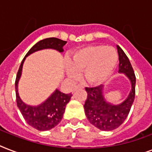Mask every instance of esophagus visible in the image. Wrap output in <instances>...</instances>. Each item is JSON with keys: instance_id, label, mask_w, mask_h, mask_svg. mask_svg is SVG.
Segmentation results:
<instances>
[{"instance_id": "obj_1", "label": "esophagus", "mask_w": 152, "mask_h": 152, "mask_svg": "<svg viewBox=\"0 0 152 152\" xmlns=\"http://www.w3.org/2000/svg\"><path fill=\"white\" fill-rule=\"evenodd\" d=\"M78 88H81V89H83V86L81 85V84H78V85H77V86H76V88H75V89H78Z\"/></svg>"}]
</instances>
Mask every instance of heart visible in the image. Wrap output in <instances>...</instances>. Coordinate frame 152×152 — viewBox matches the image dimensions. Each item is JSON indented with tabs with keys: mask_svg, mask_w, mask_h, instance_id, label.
<instances>
[{
	"mask_svg": "<svg viewBox=\"0 0 152 152\" xmlns=\"http://www.w3.org/2000/svg\"><path fill=\"white\" fill-rule=\"evenodd\" d=\"M118 53L112 47L88 46L73 53L68 73L72 77L83 71V80L89 84H99L108 78L118 62Z\"/></svg>",
	"mask_w": 152,
	"mask_h": 152,
	"instance_id": "1",
	"label": "heart"
}]
</instances>
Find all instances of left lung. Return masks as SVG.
Wrapping results in <instances>:
<instances>
[{"label":"left lung","mask_w":152,"mask_h":152,"mask_svg":"<svg viewBox=\"0 0 152 152\" xmlns=\"http://www.w3.org/2000/svg\"><path fill=\"white\" fill-rule=\"evenodd\" d=\"M118 48L119 57V72L125 73L132 83V91L126 100L118 106L106 102L102 95V85L88 88V97L84 104V111L88 120L95 127L103 131H111L122 124L129 113L135 99L136 76L129 60L120 46Z\"/></svg>","instance_id":"obj_1"}]
</instances>
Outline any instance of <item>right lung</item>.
I'll return each mask as SVG.
<instances>
[{
	"mask_svg": "<svg viewBox=\"0 0 152 152\" xmlns=\"http://www.w3.org/2000/svg\"><path fill=\"white\" fill-rule=\"evenodd\" d=\"M66 41H63L57 38H48L37 42L34 46H32L31 49L27 52L24 58L23 59L16 75L15 88L17 106L27 124L39 131L51 129L61 122L63 118V114L67 103L69 102L72 95L64 94L60 91L56 90L48 99L39 106H31L25 104L20 99L17 89L18 81L21 75L23 64L27 56L42 49H54L59 52H63V46L66 44Z\"/></svg>",
	"mask_w": 152,
	"mask_h": 152,
	"instance_id": "add662e5",
	"label": "right lung"
}]
</instances>
